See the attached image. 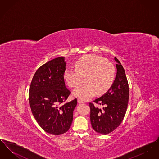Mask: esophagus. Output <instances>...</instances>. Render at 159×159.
Here are the masks:
<instances>
[{"label":"esophagus","mask_w":159,"mask_h":159,"mask_svg":"<svg viewBox=\"0 0 159 159\" xmlns=\"http://www.w3.org/2000/svg\"><path fill=\"white\" fill-rule=\"evenodd\" d=\"M77 102H78V103L81 104V103H83L84 102H83V101L82 99H81L80 98H78L77 99Z\"/></svg>","instance_id":"obj_1"}]
</instances>
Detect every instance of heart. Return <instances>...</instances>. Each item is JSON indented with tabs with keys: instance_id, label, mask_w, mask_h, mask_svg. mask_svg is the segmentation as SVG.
Masks as SVG:
<instances>
[{
	"instance_id": "1",
	"label": "heart",
	"mask_w": 159,
	"mask_h": 159,
	"mask_svg": "<svg viewBox=\"0 0 159 159\" xmlns=\"http://www.w3.org/2000/svg\"><path fill=\"white\" fill-rule=\"evenodd\" d=\"M76 68H67L64 78L70 88H76L84 80L86 83L76 88L73 95L82 99L93 97L96 92L102 94L112 86L115 79L113 65L102 57L88 55L77 61Z\"/></svg>"
}]
</instances>
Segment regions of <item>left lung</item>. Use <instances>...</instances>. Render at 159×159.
<instances>
[{"mask_svg":"<svg viewBox=\"0 0 159 159\" xmlns=\"http://www.w3.org/2000/svg\"><path fill=\"white\" fill-rule=\"evenodd\" d=\"M117 75L113 85L108 91L100 98L89 102L92 127L97 132L106 135L117 128L123 121L128 105L129 89L125 70L118 59ZM93 103L104 105L101 110Z\"/></svg>","mask_w":159,"mask_h":159,"instance_id":"1","label":"left lung"}]
</instances>
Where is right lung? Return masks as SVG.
<instances>
[{
  "instance_id": "obj_1",
  "label": "right lung",
  "mask_w": 159,
  "mask_h": 159,
  "mask_svg": "<svg viewBox=\"0 0 159 159\" xmlns=\"http://www.w3.org/2000/svg\"><path fill=\"white\" fill-rule=\"evenodd\" d=\"M66 64L60 57L38 68L33 77L29 93L31 110L45 132L60 135L67 132L73 121L77 99L65 103L71 92L66 86Z\"/></svg>"
}]
</instances>
